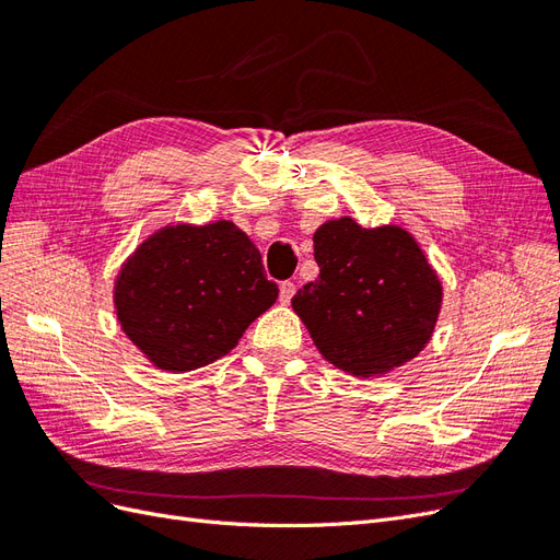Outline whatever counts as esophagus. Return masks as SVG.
<instances>
[{
    "mask_svg": "<svg viewBox=\"0 0 560 560\" xmlns=\"http://www.w3.org/2000/svg\"><path fill=\"white\" fill-rule=\"evenodd\" d=\"M294 292H296V284L290 282V280H284V282L280 284V301H282V303H290L292 296H294Z\"/></svg>",
    "mask_w": 560,
    "mask_h": 560,
    "instance_id": "34e87169",
    "label": "esophagus"
}]
</instances>
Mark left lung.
I'll return each mask as SVG.
<instances>
[{"instance_id":"8db88e82","label":"left lung","mask_w":560,"mask_h":560,"mask_svg":"<svg viewBox=\"0 0 560 560\" xmlns=\"http://www.w3.org/2000/svg\"><path fill=\"white\" fill-rule=\"evenodd\" d=\"M313 243L319 276L292 308L322 358L362 378L413 360L434 331L442 282L411 233L341 217L322 224Z\"/></svg>"}]
</instances>
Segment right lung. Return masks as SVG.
Here are the masks:
<instances>
[{
  "instance_id": "right-lung-1",
  "label": "right lung",
  "mask_w": 560,
  "mask_h": 560,
  "mask_svg": "<svg viewBox=\"0 0 560 560\" xmlns=\"http://www.w3.org/2000/svg\"><path fill=\"white\" fill-rule=\"evenodd\" d=\"M276 299L259 249L224 219L161 229L135 249L114 287L121 329L165 371L224 358Z\"/></svg>"
}]
</instances>
